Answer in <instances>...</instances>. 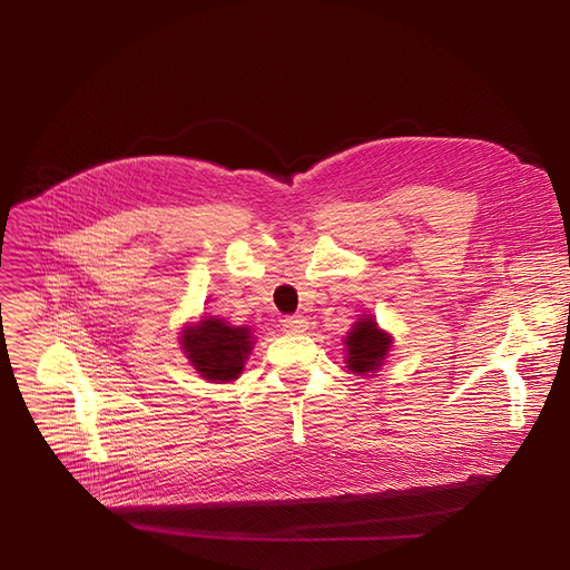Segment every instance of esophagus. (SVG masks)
Returning a JSON list of instances; mask_svg holds the SVG:
<instances>
[{"label": "esophagus", "mask_w": 570, "mask_h": 570, "mask_svg": "<svg viewBox=\"0 0 570 570\" xmlns=\"http://www.w3.org/2000/svg\"><path fill=\"white\" fill-rule=\"evenodd\" d=\"M282 323H284V331L293 333V335L305 333L307 325H309V321L305 316H286Z\"/></svg>", "instance_id": "esophagus-1"}]
</instances>
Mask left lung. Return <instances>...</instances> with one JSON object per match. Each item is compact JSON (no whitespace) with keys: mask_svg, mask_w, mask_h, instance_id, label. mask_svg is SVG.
Here are the masks:
<instances>
[{"mask_svg":"<svg viewBox=\"0 0 570 570\" xmlns=\"http://www.w3.org/2000/svg\"><path fill=\"white\" fill-rule=\"evenodd\" d=\"M344 344H346V367L353 374H374L387 357L393 337L385 331H381L372 316H365L361 321H355Z\"/></svg>","mask_w":570,"mask_h":570,"instance_id":"1","label":"left lung"}]
</instances>
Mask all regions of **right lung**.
<instances>
[{"label":"right lung","mask_w":570,"mask_h":570,"mask_svg":"<svg viewBox=\"0 0 570 570\" xmlns=\"http://www.w3.org/2000/svg\"><path fill=\"white\" fill-rule=\"evenodd\" d=\"M254 348L252 331L245 325H228L222 318L207 316L183 331V351L194 370L213 383L233 381L245 370V361Z\"/></svg>","instance_id":"right-lung-1"}]
</instances>
